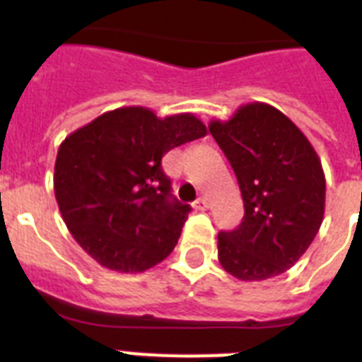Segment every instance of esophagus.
I'll return each mask as SVG.
<instances>
[{
    "mask_svg": "<svg viewBox=\"0 0 362 362\" xmlns=\"http://www.w3.org/2000/svg\"><path fill=\"white\" fill-rule=\"evenodd\" d=\"M209 199H206V197H199L197 199V201H195V209H197V210H206V209H209Z\"/></svg>",
    "mask_w": 362,
    "mask_h": 362,
    "instance_id": "esophagus-1",
    "label": "esophagus"
}]
</instances>
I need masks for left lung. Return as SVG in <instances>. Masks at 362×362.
I'll use <instances>...</instances> for the list:
<instances>
[{"label":"left lung","instance_id":"obj_1","mask_svg":"<svg viewBox=\"0 0 362 362\" xmlns=\"http://www.w3.org/2000/svg\"><path fill=\"white\" fill-rule=\"evenodd\" d=\"M209 129L244 201L235 231L218 235L221 267L242 281L284 274L303 257L325 214V173L303 131L272 105H240Z\"/></svg>","mask_w":362,"mask_h":362}]
</instances>
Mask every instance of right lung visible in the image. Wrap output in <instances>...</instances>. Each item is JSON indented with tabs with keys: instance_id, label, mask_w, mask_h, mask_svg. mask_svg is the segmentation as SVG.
<instances>
[{
	"instance_id": "right-lung-1",
	"label": "right lung",
	"mask_w": 362,
	"mask_h": 362,
	"mask_svg": "<svg viewBox=\"0 0 362 362\" xmlns=\"http://www.w3.org/2000/svg\"><path fill=\"white\" fill-rule=\"evenodd\" d=\"M204 135L206 125L192 112L159 118L146 107H122L65 136L54 193L82 250L125 274L161 263L192 210L170 195L161 158Z\"/></svg>"
}]
</instances>
